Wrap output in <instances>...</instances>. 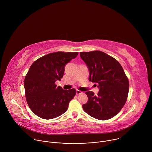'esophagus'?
<instances>
[{
  "instance_id": "1",
  "label": "esophagus",
  "mask_w": 152,
  "mask_h": 152,
  "mask_svg": "<svg viewBox=\"0 0 152 152\" xmlns=\"http://www.w3.org/2000/svg\"><path fill=\"white\" fill-rule=\"evenodd\" d=\"M82 92L81 91H80V90H76V94H82Z\"/></svg>"
}]
</instances>
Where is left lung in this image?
<instances>
[{"label": "left lung", "instance_id": "left-lung-1", "mask_svg": "<svg viewBox=\"0 0 152 152\" xmlns=\"http://www.w3.org/2000/svg\"><path fill=\"white\" fill-rule=\"evenodd\" d=\"M80 56L89 69L90 80L97 83L99 88L97 96L85 93L88 101L82 105L83 110L98 120L113 118L127 99L129 83L123 67L115 58L99 50L80 52Z\"/></svg>", "mask_w": 152, "mask_h": 152}]
</instances>
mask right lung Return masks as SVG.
I'll list each match as a JSON object with an SVG mask.
<instances>
[{
  "label": "right lung",
  "instance_id": "1",
  "mask_svg": "<svg viewBox=\"0 0 152 152\" xmlns=\"http://www.w3.org/2000/svg\"><path fill=\"white\" fill-rule=\"evenodd\" d=\"M77 55V52L50 53L31 65L25 78V96L30 109L39 117L52 119L67 110L69 102L76 94V90L56 87L55 82L61 80L66 64Z\"/></svg>",
  "mask_w": 152,
  "mask_h": 152
}]
</instances>
